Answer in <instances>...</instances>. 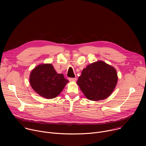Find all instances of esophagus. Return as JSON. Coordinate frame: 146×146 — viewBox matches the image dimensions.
<instances>
[{
	"label": "esophagus",
	"instance_id": "obj_1",
	"mask_svg": "<svg viewBox=\"0 0 146 146\" xmlns=\"http://www.w3.org/2000/svg\"><path fill=\"white\" fill-rule=\"evenodd\" d=\"M76 78H69V80L70 81H76Z\"/></svg>",
	"mask_w": 146,
	"mask_h": 146
}]
</instances>
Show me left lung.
Returning <instances> with one entry per match:
<instances>
[{
  "mask_svg": "<svg viewBox=\"0 0 146 146\" xmlns=\"http://www.w3.org/2000/svg\"><path fill=\"white\" fill-rule=\"evenodd\" d=\"M117 80V71L113 67L103 61H98L82 70L77 84L87 98L98 101L111 94Z\"/></svg>",
  "mask_w": 146,
  "mask_h": 146,
  "instance_id": "8db88e82",
  "label": "left lung"
}]
</instances>
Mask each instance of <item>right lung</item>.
<instances>
[{"mask_svg": "<svg viewBox=\"0 0 146 146\" xmlns=\"http://www.w3.org/2000/svg\"><path fill=\"white\" fill-rule=\"evenodd\" d=\"M33 90L46 99L56 97L69 81L63 74H58L51 64H41L31 72L29 78Z\"/></svg>", "mask_w": 146, "mask_h": 146, "instance_id": "add662e5", "label": "right lung"}]
</instances>
